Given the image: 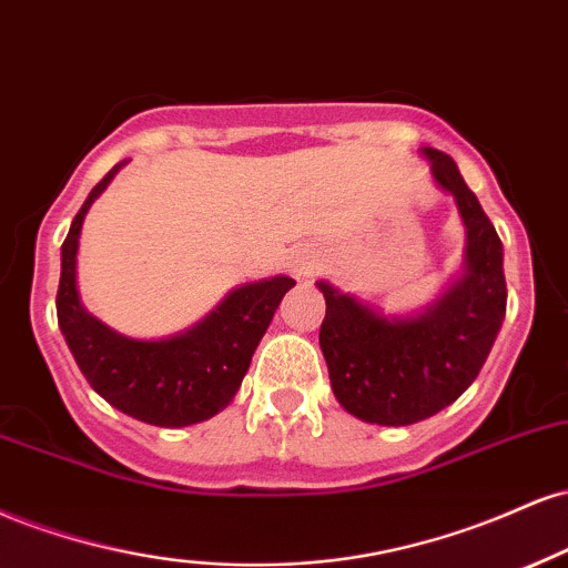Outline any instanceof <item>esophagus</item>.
<instances>
[{"label": "esophagus", "mask_w": 568, "mask_h": 568, "mask_svg": "<svg viewBox=\"0 0 568 568\" xmlns=\"http://www.w3.org/2000/svg\"><path fill=\"white\" fill-rule=\"evenodd\" d=\"M313 271V263L308 257H297L295 260V273L297 276H305V273H311Z\"/></svg>", "instance_id": "esophagus-1"}]
</instances>
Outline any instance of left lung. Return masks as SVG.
Instances as JSON below:
<instances>
[{
  "label": "left lung",
  "instance_id": "left-lung-1",
  "mask_svg": "<svg viewBox=\"0 0 568 568\" xmlns=\"http://www.w3.org/2000/svg\"><path fill=\"white\" fill-rule=\"evenodd\" d=\"M423 153L468 229L463 278L415 318H383L318 282L326 300L318 345L332 390L343 409L364 423L412 425L457 402L481 372L505 318L508 286L495 225L452 156L438 149Z\"/></svg>",
  "mask_w": 568,
  "mask_h": 568
}]
</instances>
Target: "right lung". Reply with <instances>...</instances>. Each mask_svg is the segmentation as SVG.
Listing matches in <instances>:
<instances>
[{"label":"right lung","instance_id":"1","mask_svg":"<svg viewBox=\"0 0 568 568\" xmlns=\"http://www.w3.org/2000/svg\"><path fill=\"white\" fill-rule=\"evenodd\" d=\"M119 166L90 191L60 246L58 326L87 383L105 402L140 423L183 428L231 404L260 337L295 282L290 276H273L268 282L239 286L202 324L178 337L132 339L109 329L79 303L77 246L87 210Z\"/></svg>","mask_w":568,"mask_h":568}]
</instances>
